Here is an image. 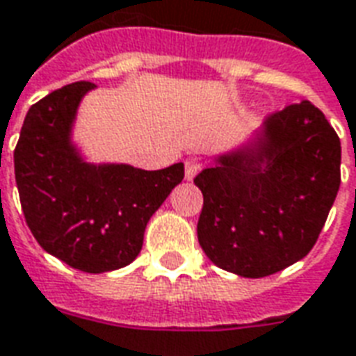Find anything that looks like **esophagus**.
Returning <instances> with one entry per match:
<instances>
[{"mask_svg": "<svg viewBox=\"0 0 356 356\" xmlns=\"http://www.w3.org/2000/svg\"><path fill=\"white\" fill-rule=\"evenodd\" d=\"M202 170V163L200 160H188V162L185 163V179L186 181H193L198 173H200Z\"/></svg>", "mask_w": 356, "mask_h": 356, "instance_id": "34e87169", "label": "esophagus"}]
</instances>
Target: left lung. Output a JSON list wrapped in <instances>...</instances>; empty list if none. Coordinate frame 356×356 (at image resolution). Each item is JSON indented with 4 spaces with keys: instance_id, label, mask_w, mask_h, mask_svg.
Returning a JSON list of instances; mask_svg holds the SVG:
<instances>
[{
    "instance_id": "left-lung-1",
    "label": "left lung",
    "mask_w": 356,
    "mask_h": 356,
    "mask_svg": "<svg viewBox=\"0 0 356 356\" xmlns=\"http://www.w3.org/2000/svg\"><path fill=\"white\" fill-rule=\"evenodd\" d=\"M194 179L204 194L198 242L223 270L261 278L303 259L339 191L341 143L309 101L265 120Z\"/></svg>"
}]
</instances>
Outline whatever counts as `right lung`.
I'll list each match as a JSON object with an SVG mask.
<instances>
[{
	"mask_svg": "<svg viewBox=\"0 0 356 356\" xmlns=\"http://www.w3.org/2000/svg\"><path fill=\"white\" fill-rule=\"evenodd\" d=\"M91 89V81H76L28 110L15 148V179L38 244L66 265L99 275L139 255L147 223L183 181L185 165L147 171L89 160L74 127Z\"/></svg>",
	"mask_w": 356,
	"mask_h": 356,
	"instance_id": "add662e5",
	"label": "right lung"
}]
</instances>
